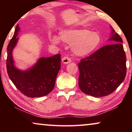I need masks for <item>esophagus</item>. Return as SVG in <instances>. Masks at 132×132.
I'll list each match as a JSON object with an SVG mask.
<instances>
[{"instance_id":"1","label":"esophagus","mask_w":132,"mask_h":132,"mask_svg":"<svg viewBox=\"0 0 132 132\" xmlns=\"http://www.w3.org/2000/svg\"><path fill=\"white\" fill-rule=\"evenodd\" d=\"M62 62L64 64H67V63H70V62H71V59L69 57H68V56H64L63 58H62Z\"/></svg>"}]
</instances>
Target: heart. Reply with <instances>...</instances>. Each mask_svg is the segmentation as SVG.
Wrapping results in <instances>:
<instances>
[{"instance_id":"obj_1","label":"heart","mask_w":132,"mask_h":132,"mask_svg":"<svg viewBox=\"0 0 132 132\" xmlns=\"http://www.w3.org/2000/svg\"><path fill=\"white\" fill-rule=\"evenodd\" d=\"M60 38L64 42L72 45V50L79 56H87L92 53L100 45L101 38L96 32H91L87 29H71L62 31ZM54 44L59 42L57 36L51 37Z\"/></svg>"}]
</instances>
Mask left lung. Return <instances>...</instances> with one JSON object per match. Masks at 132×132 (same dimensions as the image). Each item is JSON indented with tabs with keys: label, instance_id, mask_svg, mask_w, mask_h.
Segmentation results:
<instances>
[{
	"label": "left lung",
	"instance_id": "1",
	"mask_svg": "<svg viewBox=\"0 0 132 132\" xmlns=\"http://www.w3.org/2000/svg\"><path fill=\"white\" fill-rule=\"evenodd\" d=\"M112 30L111 40L117 43L102 46L78 64L79 86L82 92L95 97L112 93L126 75V57L122 39Z\"/></svg>",
	"mask_w": 132,
	"mask_h": 132
}]
</instances>
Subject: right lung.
<instances>
[{
  "label": "right lung",
  "instance_id": "1",
  "mask_svg": "<svg viewBox=\"0 0 132 132\" xmlns=\"http://www.w3.org/2000/svg\"><path fill=\"white\" fill-rule=\"evenodd\" d=\"M19 25L7 46L6 67L10 79L24 95L30 98L40 97L50 93L55 87L57 73L61 67V54L49 57H42L35 65L27 71L15 68L12 51L18 41Z\"/></svg>",
  "mask_w": 132,
  "mask_h": 132
}]
</instances>
